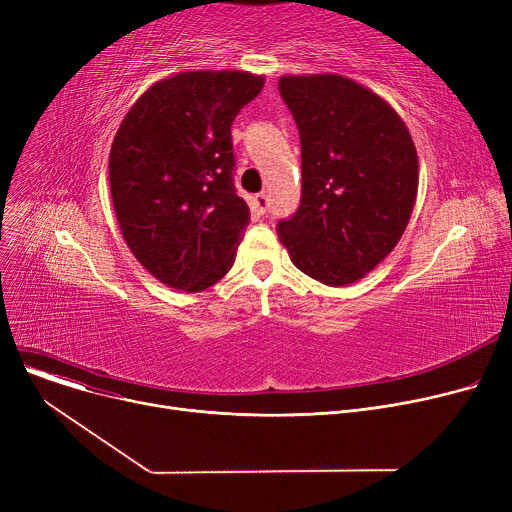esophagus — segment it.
I'll return each instance as SVG.
<instances>
[{
    "instance_id": "34e87169",
    "label": "esophagus",
    "mask_w": 512,
    "mask_h": 512,
    "mask_svg": "<svg viewBox=\"0 0 512 512\" xmlns=\"http://www.w3.org/2000/svg\"><path fill=\"white\" fill-rule=\"evenodd\" d=\"M267 207H270V199H267L265 193H259V195L253 197V209H255L257 213H265Z\"/></svg>"
}]
</instances>
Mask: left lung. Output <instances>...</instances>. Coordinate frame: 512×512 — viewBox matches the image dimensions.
<instances>
[{"label":"left lung","mask_w":512,"mask_h":512,"mask_svg":"<svg viewBox=\"0 0 512 512\" xmlns=\"http://www.w3.org/2000/svg\"><path fill=\"white\" fill-rule=\"evenodd\" d=\"M301 137V205L276 230L313 280H361L396 247L413 213L419 164L392 107L338 74L282 76Z\"/></svg>","instance_id":"8db88e82"}]
</instances>
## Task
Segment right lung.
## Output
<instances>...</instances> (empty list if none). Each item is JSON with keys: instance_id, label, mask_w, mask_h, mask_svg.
<instances>
[{"instance_id": "add662e5", "label": "right lung", "mask_w": 512, "mask_h": 512, "mask_svg": "<svg viewBox=\"0 0 512 512\" xmlns=\"http://www.w3.org/2000/svg\"><path fill=\"white\" fill-rule=\"evenodd\" d=\"M263 89L238 70L159 80L124 116L110 153L116 218L132 255L176 290L222 280L249 226L230 126Z\"/></svg>"}]
</instances>
